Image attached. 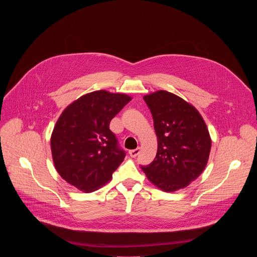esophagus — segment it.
<instances>
[{
    "label": "esophagus",
    "mask_w": 257,
    "mask_h": 257,
    "mask_svg": "<svg viewBox=\"0 0 257 257\" xmlns=\"http://www.w3.org/2000/svg\"><path fill=\"white\" fill-rule=\"evenodd\" d=\"M139 153H140V149H139V148H138V149H136V150H132V151H129V155H130V157H132V158H135V157H137Z\"/></svg>",
    "instance_id": "34e87169"
}]
</instances>
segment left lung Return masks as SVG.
Segmentation results:
<instances>
[{"mask_svg": "<svg viewBox=\"0 0 257 257\" xmlns=\"http://www.w3.org/2000/svg\"><path fill=\"white\" fill-rule=\"evenodd\" d=\"M143 98L154 118L158 152L154 162L141 169L165 192L185 188L207 165L211 149L207 126L194 105L172 92L158 90Z\"/></svg>", "mask_w": 257, "mask_h": 257, "instance_id": "obj_1", "label": "left lung"}]
</instances>
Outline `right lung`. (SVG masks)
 Returning a JSON list of instances; mask_svg holds the SVG:
<instances>
[{
  "mask_svg": "<svg viewBox=\"0 0 257 257\" xmlns=\"http://www.w3.org/2000/svg\"><path fill=\"white\" fill-rule=\"evenodd\" d=\"M132 99L104 89L83 94L59 117L51 136L54 166L70 185L92 192L112 179L124 161L109 122Z\"/></svg>",
  "mask_w": 257,
  "mask_h": 257,
  "instance_id": "add662e5",
  "label": "right lung"
}]
</instances>
